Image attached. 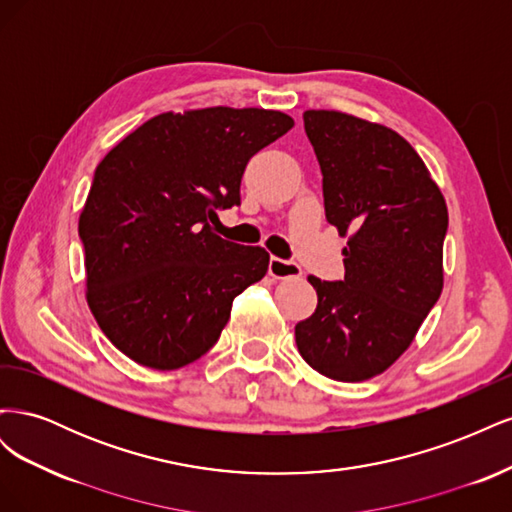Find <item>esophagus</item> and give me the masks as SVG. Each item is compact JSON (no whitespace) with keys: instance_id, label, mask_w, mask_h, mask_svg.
<instances>
[{"instance_id":"obj_1","label":"esophagus","mask_w":512,"mask_h":512,"mask_svg":"<svg viewBox=\"0 0 512 512\" xmlns=\"http://www.w3.org/2000/svg\"><path fill=\"white\" fill-rule=\"evenodd\" d=\"M269 275L273 277V280H292V277H301V267L297 265V262L271 256Z\"/></svg>"}]
</instances>
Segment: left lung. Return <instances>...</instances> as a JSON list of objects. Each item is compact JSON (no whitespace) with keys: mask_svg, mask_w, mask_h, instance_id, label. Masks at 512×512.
Returning <instances> with one entry per match:
<instances>
[{"mask_svg":"<svg viewBox=\"0 0 512 512\" xmlns=\"http://www.w3.org/2000/svg\"><path fill=\"white\" fill-rule=\"evenodd\" d=\"M322 170L327 222L348 239L346 275L316 288V312L294 327L309 367L361 382L391 367L442 292L444 196L397 132L337 111H305Z\"/></svg>","mask_w":512,"mask_h":512,"instance_id":"1","label":"left lung"}]
</instances>
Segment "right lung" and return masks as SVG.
<instances>
[{
    "mask_svg": "<svg viewBox=\"0 0 512 512\" xmlns=\"http://www.w3.org/2000/svg\"><path fill=\"white\" fill-rule=\"evenodd\" d=\"M294 126L265 108L162 113L106 153L81 211L87 303L138 365L179 369L213 348L232 299L269 269L262 247L213 235L241 205L254 153Z\"/></svg>",
    "mask_w": 512,
    "mask_h": 512,
    "instance_id": "add662e5",
    "label": "right lung"
}]
</instances>
